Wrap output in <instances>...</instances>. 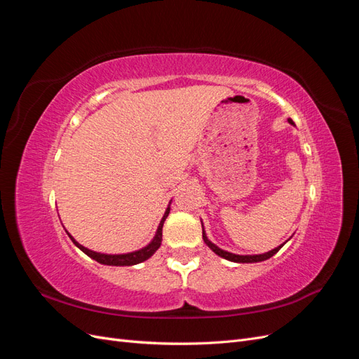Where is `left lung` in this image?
I'll list each match as a JSON object with an SVG mask.
<instances>
[{
    "label": "left lung",
    "mask_w": 359,
    "mask_h": 359,
    "mask_svg": "<svg viewBox=\"0 0 359 359\" xmlns=\"http://www.w3.org/2000/svg\"><path fill=\"white\" fill-rule=\"evenodd\" d=\"M287 121H289V124H293V121H292L290 118L287 119ZM293 126H295V124H293ZM202 236H203L205 244L208 245L215 255H219L220 257H224V259H227V260H231V262H238V264L262 262V260H266V259H269V257H273V256L278 252V250L285 245V244H281V245H278V247L271 250V252H268V253H262V255H245V256H243V255L229 253V252H226V250H222V248L217 247L215 244H212V243L208 240V236H206V233H205V231H203V226H202Z\"/></svg>",
    "instance_id": "left-lung-1"
}]
</instances>
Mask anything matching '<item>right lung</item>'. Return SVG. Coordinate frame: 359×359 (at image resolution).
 <instances>
[{
  "label": "right lung",
  "instance_id": "right-lung-1",
  "mask_svg": "<svg viewBox=\"0 0 359 359\" xmlns=\"http://www.w3.org/2000/svg\"><path fill=\"white\" fill-rule=\"evenodd\" d=\"M169 211H170V206H168V208H166L165 215H163V219H161V222H160V224H158V227H157V232H156V236L153 238V241H151L147 247L140 248V250H136V252H132V253H124V255H106V253H97V252H93V250H90V248H86V247L81 245V244H79L78 241H76L74 238H73L67 231H66V232L69 233L70 240L73 241V244H74L76 247L81 248L82 252H83L86 256H90L91 259L97 260V262H99V264H103V265H111V266H132V265H136V264L144 262V260L149 259L151 256H153V255L157 252L158 247H160V244H161V231H163V223H165V220L168 219Z\"/></svg>",
  "mask_w": 359,
  "mask_h": 359
}]
</instances>
